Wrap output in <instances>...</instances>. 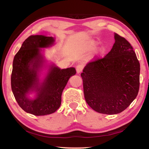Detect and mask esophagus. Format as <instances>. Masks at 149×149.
Listing matches in <instances>:
<instances>
[{"label": "esophagus", "instance_id": "34e87169", "mask_svg": "<svg viewBox=\"0 0 149 149\" xmlns=\"http://www.w3.org/2000/svg\"><path fill=\"white\" fill-rule=\"evenodd\" d=\"M82 70H83V66H82L81 65H78L76 66V72L77 74H80V73L82 72Z\"/></svg>", "mask_w": 149, "mask_h": 149}]
</instances>
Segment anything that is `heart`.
Segmentation results:
<instances>
[{
  "instance_id": "obj_1",
  "label": "heart",
  "mask_w": 149,
  "mask_h": 149,
  "mask_svg": "<svg viewBox=\"0 0 149 149\" xmlns=\"http://www.w3.org/2000/svg\"><path fill=\"white\" fill-rule=\"evenodd\" d=\"M99 45V42L95 40H90L84 43L81 47V51L83 54H90L93 52L97 49ZM106 51V48L104 46H100L97 49L95 52V56L97 58H100L102 57Z\"/></svg>"
}]
</instances>
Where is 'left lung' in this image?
I'll list each match as a JSON object with an SVG mask.
<instances>
[{
  "label": "left lung",
  "instance_id": "8db88e82",
  "mask_svg": "<svg viewBox=\"0 0 149 149\" xmlns=\"http://www.w3.org/2000/svg\"><path fill=\"white\" fill-rule=\"evenodd\" d=\"M115 40L111 51L88 63L81 75L87 104L106 115L124 111L137 97L140 87V65L133 49L116 33Z\"/></svg>",
  "mask_w": 149,
  "mask_h": 149
}]
</instances>
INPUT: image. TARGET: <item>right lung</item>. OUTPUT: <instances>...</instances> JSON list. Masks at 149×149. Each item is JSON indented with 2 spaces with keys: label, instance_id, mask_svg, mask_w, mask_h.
<instances>
[{
  "label": "right lung",
  "instance_id": "add662e5",
  "mask_svg": "<svg viewBox=\"0 0 149 149\" xmlns=\"http://www.w3.org/2000/svg\"><path fill=\"white\" fill-rule=\"evenodd\" d=\"M54 43L52 36L31 35L22 43L13 62V93L22 109L36 116L50 115L59 109L63 91L76 74L74 67L61 69L46 60L42 49Z\"/></svg>",
  "mask_w": 149,
  "mask_h": 149
}]
</instances>
